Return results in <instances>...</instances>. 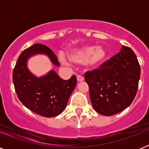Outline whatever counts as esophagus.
I'll return each mask as SVG.
<instances>
[{"label": "esophagus", "instance_id": "34e87169", "mask_svg": "<svg viewBox=\"0 0 149 149\" xmlns=\"http://www.w3.org/2000/svg\"><path fill=\"white\" fill-rule=\"evenodd\" d=\"M77 81L78 82H82L84 79V77H82V76H79V75H78V76H77Z\"/></svg>", "mask_w": 149, "mask_h": 149}]
</instances>
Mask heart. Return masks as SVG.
<instances>
[{
	"label": "heart",
	"instance_id": "obj_1",
	"mask_svg": "<svg viewBox=\"0 0 149 149\" xmlns=\"http://www.w3.org/2000/svg\"><path fill=\"white\" fill-rule=\"evenodd\" d=\"M107 57V52L101 46L86 45L70 51L69 58L63 53L58 54V59L64 65H70V61L77 65H85L93 69L104 63Z\"/></svg>",
	"mask_w": 149,
	"mask_h": 149
}]
</instances>
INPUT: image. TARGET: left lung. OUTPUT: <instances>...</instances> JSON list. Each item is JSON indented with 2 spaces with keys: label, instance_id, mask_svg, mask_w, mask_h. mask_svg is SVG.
Masks as SVG:
<instances>
[{
  "label": "left lung",
  "instance_id": "8db88e82",
  "mask_svg": "<svg viewBox=\"0 0 149 149\" xmlns=\"http://www.w3.org/2000/svg\"><path fill=\"white\" fill-rule=\"evenodd\" d=\"M140 74L136 55L127 46H123L120 52L98 69L85 72L93 109L100 114L111 116L127 108L136 96Z\"/></svg>",
  "mask_w": 149,
  "mask_h": 149
}]
</instances>
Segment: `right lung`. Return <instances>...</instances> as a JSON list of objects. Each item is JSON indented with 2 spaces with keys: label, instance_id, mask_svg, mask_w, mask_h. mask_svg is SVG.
Listing matches in <instances>:
<instances>
[{
  "label": "right lung",
  "instance_id": "1",
  "mask_svg": "<svg viewBox=\"0 0 149 149\" xmlns=\"http://www.w3.org/2000/svg\"><path fill=\"white\" fill-rule=\"evenodd\" d=\"M37 53L47 55L54 65L58 66L57 56L49 48L35 44L22 52L13 70V83L20 101L39 115L52 118L58 115L66 107L69 98L77 85V77L62 79L55 71L40 78L27 69V60Z\"/></svg>",
  "mask_w": 149,
  "mask_h": 149
}]
</instances>
